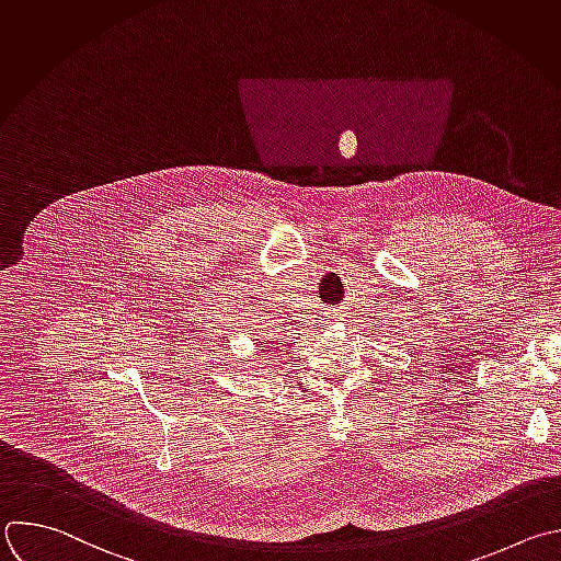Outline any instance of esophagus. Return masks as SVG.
Segmentation results:
<instances>
[{"mask_svg":"<svg viewBox=\"0 0 561 561\" xmlns=\"http://www.w3.org/2000/svg\"><path fill=\"white\" fill-rule=\"evenodd\" d=\"M334 321H336V317H334Z\"/></svg>","mask_w":561,"mask_h":561,"instance_id":"34e87169","label":"esophagus"}]
</instances>
